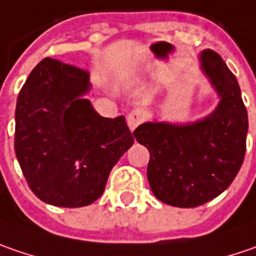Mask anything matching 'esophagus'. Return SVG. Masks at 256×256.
<instances>
[{
	"label": "esophagus",
	"instance_id": "esophagus-1",
	"mask_svg": "<svg viewBox=\"0 0 256 256\" xmlns=\"http://www.w3.org/2000/svg\"><path fill=\"white\" fill-rule=\"evenodd\" d=\"M143 120H144V112L142 108H134L128 114V124L130 130H134L140 123H143Z\"/></svg>",
	"mask_w": 256,
	"mask_h": 256
}]
</instances>
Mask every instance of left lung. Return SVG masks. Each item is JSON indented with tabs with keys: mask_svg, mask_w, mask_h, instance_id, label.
I'll list each match as a JSON object with an SVG mask.
<instances>
[{
	"mask_svg": "<svg viewBox=\"0 0 256 256\" xmlns=\"http://www.w3.org/2000/svg\"><path fill=\"white\" fill-rule=\"evenodd\" d=\"M202 70L220 97L212 114L188 124L148 122L134 138L150 153L148 179L163 204L194 208L220 194L245 158L248 113L238 80L214 50L200 54Z\"/></svg>",
	"mask_w": 256,
	"mask_h": 256,
	"instance_id": "obj_1",
	"label": "left lung"
}]
</instances>
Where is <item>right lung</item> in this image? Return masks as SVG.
Masks as SVG:
<instances>
[{
	"label": "right lung",
	"instance_id": "right-lung-1",
	"mask_svg": "<svg viewBox=\"0 0 256 256\" xmlns=\"http://www.w3.org/2000/svg\"><path fill=\"white\" fill-rule=\"evenodd\" d=\"M88 90V72L44 58L18 94L16 154L30 189L46 204H93L134 142L124 116L102 117L83 98Z\"/></svg>",
	"mask_w": 256,
	"mask_h": 256
}]
</instances>
